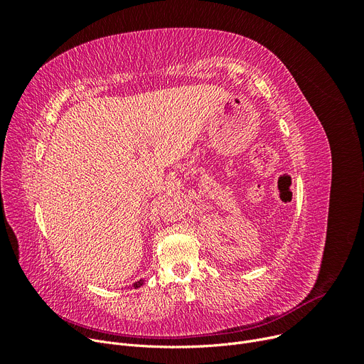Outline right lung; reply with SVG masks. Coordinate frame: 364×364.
Here are the masks:
<instances>
[{
  "instance_id": "obj_1",
  "label": "right lung",
  "mask_w": 364,
  "mask_h": 364,
  "mask_svg": "<svg viewBox=\"0 0 364 364\" xmlns=\"http://www.w3.org/2000/svg\"><path fill=\"white\" fill-rule=\"evenodd\" d=\"M143 283H144V280H143V279H140L139 282L134 283V288H136V289H137V288H140V286H143Z\"/></svg>"
}]
</instances>
